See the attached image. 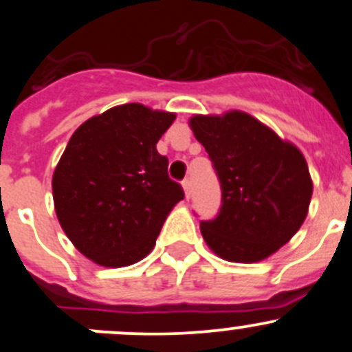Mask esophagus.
Instances as JSON below:
<instances>
[{
	"mask_svg": "<svg viewBox=\"0 0 352 352\" xmlns=\"http://www.w3.org/2000/svg\"><path fill=\"white\" fill-rule=\"evenodd\" d=\"M182 187H184V192H186V196L189 197L190 196V180L189 179H184L182 180Z\"/></svg>",
	"mask_w": 352,
	"mask_h": 352,
	"instance_id": "34e87169",
	"label": "esophagus"
}]
</instances>
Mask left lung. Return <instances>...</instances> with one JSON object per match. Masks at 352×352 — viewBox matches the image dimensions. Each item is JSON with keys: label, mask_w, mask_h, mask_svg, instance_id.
<instances>
[{"label": "left lung", "mask_w": 352, "mask_h": 352, "mask_svg": "<svg viewBox=\"0 0 352 352\" xmlns=\"http://www.w3.org/2000/svg\"><path fill=\"white\" fill-rule=\"evenodd\" d=\"M221 187L217 218L201 221L211 251L227 261L256 263L277 252L301 228L313 182L292 142L244 111L189 120Z\"/></svg>", "instance_id": "8db88e82"}]
</instances>
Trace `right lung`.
Instances as JSON below:
<instances>
[{
	"label": "right lung",
	"instance_id": "add662e5",
	"mask_svg": "<svg viewBox=\"0 0 352 352\" xmlns=\"http://www.w3.org/2000/svg\"><path fill=\"white\" fill-rule=\"evenodd\" d=\"M175 113L120 104L85 120L53 173L58 221L72 244L101 267L138 263L155 248L172 208L184 199L156 149Z\"/></svg>",
	"mask_w": 352,
	"mask_h": 352
}]
</instances>
